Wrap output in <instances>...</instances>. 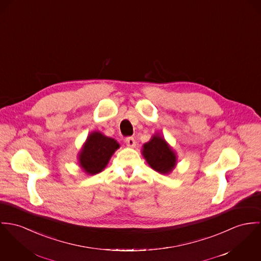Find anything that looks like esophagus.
Returning <instances> with one entry per match:
<instances>
[{
	"mask_svg": "<svg viewBox=\"0 0 261 261\" xmlns=\"http://www.w3.org/2000/svg\"><path fill=\"white\" fill-rule=\"evenodd\" d=\"M125 143H126V145H127L128 147H131V148H133V147L136 146V142H135V140H134L133 137H128V138H126V139H125Z\"/></svg>",
	"mask_w": 261,
	"mask_h": 261,
	"instance_id": "1",
	"label": "esophagus"
}]
</instances>
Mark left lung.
Here are the masks:
<instances>
[{
    "label": "left lung",
    "mask_w": 261,
    "mask_h": 261,
    "mask_svg": "<svg viewBox=\"0 0 261 261\" xmlns=\"http://www.w3.org/2000/svg\"><path fill=\"white\" fill-rule=\"evenodd\" d=\"M142 155L149 166L158 173H171L175 168L176 153L159 133H155L150 141L143 145Z\"/></svg>",
    "instance_id": "left-lung-1"
}]
</instances>
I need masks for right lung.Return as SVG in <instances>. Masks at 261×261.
Wrapping results in <instances>:
<instances>
[{
	"mask_svg": "<svg viewBox=\"0 0 261 261\" xmlns=\"http://www.w3.org/2000/svg\"><path fill=\"white\" fill-rule=\"evenodd\" d=\"M120 147L115 139L99 131L92 132L78 154L79 166L85 173H100L108 164L114 152Z\"/></svg>",
	"mask_w": 261,
	"mask_h": 261,
	"instance_id": "1",
	"label": "right lung"
}]
</instances>
